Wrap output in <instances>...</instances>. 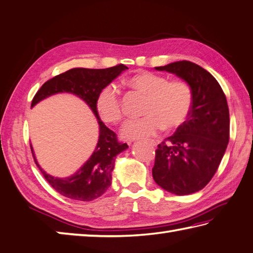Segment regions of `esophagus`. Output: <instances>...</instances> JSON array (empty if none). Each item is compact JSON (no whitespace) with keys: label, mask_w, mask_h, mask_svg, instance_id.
<instances>
[{"label":"esophagus","mask_w":253,"mask_h":253,"mask_svg":"<svg viewBox=\"0 0 253 253\" xmlns=\"http://www.w3.org/2000/svg\"><path fill=\"white\" fill-rule=\"evenodd\" d=\"M149 142H150V145H153V146H156V145H157V142H156L155 140H150Z\"/></svg>","instance_id":"1"}]
</instances>
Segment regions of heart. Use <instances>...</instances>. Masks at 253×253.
Wrapping results in <instances>:
<instances>
[{
	"label": "heart",
	"instance_id": "1",
	"mask_svg": "<svg viewBox=\"0 0 253 253\" xmlns=\"http://www.w3.org/2000/svg\"><path fill=\"white\" fill-rule=\"evenodd\" d=\"M127 84L147 96L142 113L146 116L127 122L122 130L126 139L148 138L166 127L172 130L187 121L192 107V90L183 81H168L151 72H140L127 80ZM96 108L103 121L117 125L124 118V108L116 86L108 85L99 91Z\"/></svg>",
	"mask_w": 253,
	"mask_h": 253
}]
</instances>
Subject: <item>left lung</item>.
Returning a JSON list of instances; mask_svg holds the SVG:
<instances>
[{
  "instance_id": "1",
  "label": "left lung",
  "mask_w": 253,
  "mask_h": 253,
  "mask_svg": "<svg viewBox=\"0 0 253 253\" xmlns=\"http://www.w3.org/2000/svg\"><path fill=\"white\" fill-rule=\"evenodd\" d=\"M155 70L185 81L192 90V107L187 121L158 145L154 180L171 194H194L208 185L226 153L230 130L226 95L209 72L192 62L179 61Z\"/></svg>"
}]
</instances>
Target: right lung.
Instances as JSON below:
<instances>
[{"label": "right lung", "instance_id": "add662e5", "mask_svg": "<svg viewBox=\"0 0 253 253\" xmlns=\"http://www.w3.org/2000/svg\"><path fill=\"white\" fill-rule=\"evenodd\" d=\"M127 68L123 64L103 70L72 68L44 83L32 100L31 106L34 107L41 100L49 96L58 93H70L84 100L97 119L99 136L94 153L79 170L70 177L58 178L45 172L36 160L33 147L31 146L36 166L43 173L44 178L58 194L66 198L91 201L102 196L112 185L115 159L118 154L128 148V145L119 142L116 134L100 121L96 108V98L100 90L111 84Z\"/></svg>", "mask_w": 253, "mask_h": 253}]
</instances>
